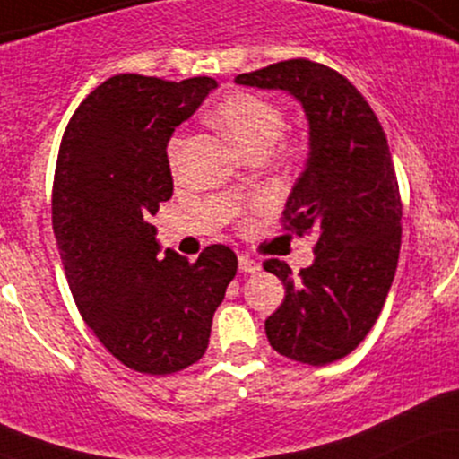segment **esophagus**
I'll list each match as a JSON object with an SVG mask.
<instances>
[{
    "label": "esophagus",
    "mask_w": 459,
    "mask_h": 459,
    "mask_svg": "<svg viewBox=\"0 0 459 459\" xmlns=\"http://www.w3.org/2000/svg\"><path fill=\"white\" fill-rule=\"evenodd\" d=\"M261 270V263L250 259V256H239V272L244 273H256Z\"/></svg>",
    "instance_id": "obj_1"
}]
</instances>
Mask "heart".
<instances>
[{"instance_id":"obj_1","label":"heart","mask_w":459,"mask_h":459,"mask_svg":"<svg viewBox=\"0 0 459 459\" xmlns=\"http://www.w3.org/2000/svg\"><path fill=\"white\" fill-rule=\"evenodd\" d=\"M212 123L229 135L247 155H267L287 129V116L272 99L256 92H235L226 97L212 112ZM183 138L175 135L168 142V160L177 166Z\"/></svg>"}]
</instances>
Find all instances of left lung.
<instances>
[{
    "label": "left lung",
    "mask_w": 459,
    "mask_h": 459,
    "mask_svg": "<svg viewBox=\"0 0 459 459\" xmlns=\"http://www.w3.org/2000/svg\"><path fill=\"white\" fill-rule=\"evenodd\" d=\"M284 91L308 118V160L289 194L282 226L315 235V261L293 276L267 259L284 299L265 319L278 354L321 367L354 351L380 317L402 247V196L380 120L354 83L317 62L284 60L235 77Z\"/></svg>",
    "instance_id": "8db88e82"
}]
</instances>
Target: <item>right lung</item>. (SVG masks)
Masks as SVG:
<instances>
[{"label": "right lung", "mask_w": 459, "mask_h": 459, "mask_svg": "<svg viewBox=\"0 0 459 459\" xmlns=\"http://www.w3.org/2000/svg\"><path fill=\"white\" fill-rule=\"evenodd\" d=\"M213 88L212 77L105 79L79 103L57 152L51 222L73 299L105 350L149 376L203 358L237 273L222 244L194 263L161 256L149 222L172 196L168 140Z\"/></svg>", "instance_id": "1"}]
</instances>
